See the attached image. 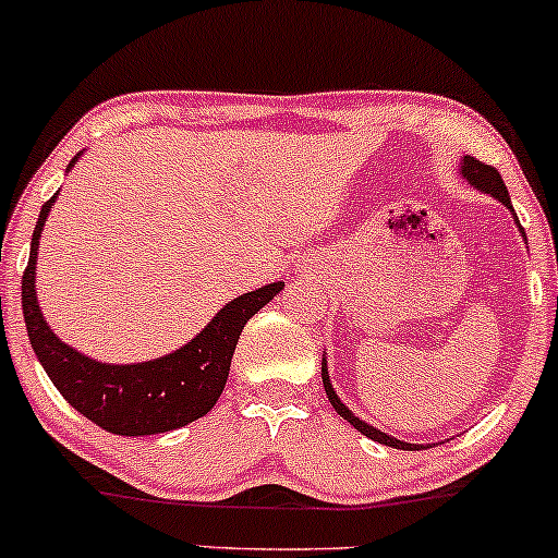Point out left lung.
Masks as SVG:
<instances>
[{"instance_id": "obj_1", "label": "left lung", "mask_w": 558, "mask_h": 558, "mask_svg": "<svg viewBox=\"0 0 558 558\" xmlns=\"http://www.w3.org/2000/svg\"><path fill=\"white\" fill-rule=\"evenodd\" d=\"M459 173H461V179H466V181H469V186H474V190L485 192V195H490V197H496L498 203L504 205V208H509V210H511V216H514V223H517L519 234L524 236V229H522V223H519V218H517V213H514V205H511L509 190H506L504 179H500V173L496 171V168H493V166H485V162H480L477 158H469V155H466V158L461 160ZM524 240H527V236H524ZM322 379H324V390H327L329 403L335 405L337 414H340L342 418H345V422L353 424V427L359 429L361 435L372 437L374 442H381V446H390V448H398V450H411V448H418V446H411V442L398 440V437L387 435V432H381V429H377V427H372V424H366V422H363V418L355 416L353 411H350L348 405L342 403L340 398H337L335 387H331V381H329V368H327V359H322Z\"/></svg>"}]
</instances>
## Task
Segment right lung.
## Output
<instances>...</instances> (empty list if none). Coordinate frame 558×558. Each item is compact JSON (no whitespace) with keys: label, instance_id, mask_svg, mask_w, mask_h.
I'll return each mask as SVG.
<instances>
[{"label":"right lung","instance_id":"obj_1","mask_svg":"<svg viewBox=\"0 0 558 558\" xmlns=\"http://www.w3.org/2000/svg\"><path fill=\"white\" fill-rule=\"evenodd\" d=\"M81 153L68 162L76 166ZM52 199L41 205L26 274H23V318L36 359L58 387L60 396L97 427L112 435L142 437L186 427L205 416L227 387L231 355L240 342L242 329L268 300L284 290V281L260 287L234 298L210 318L208 327L192 337L186 345L160 359L142 363H102L65 345L49 324L36 300V250Z\"/></svg>","mask_w":558,"mask_h":558}]
</instances>
